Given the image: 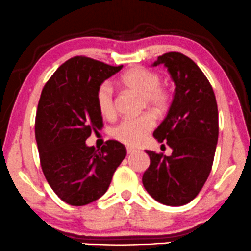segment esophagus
Wrapping results in <instances>:
<instances>
[{
    "mask_svg": "<svg viewBox=\"0 0 251 251\" xmlns=\"http://www.w3.org/2000/svg\"><path fill=\"white\" fill-rule=\"evenodd\" d=\"M135 151H136V149L130 148V147H128V148H126V152H128V154H134Z\"/></svg>",
    "mask_w": 251,
    "mask_h": 251,
    "instance_id": "34e87169",
    "label": "esophagus"
}]
</instances>
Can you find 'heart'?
<instances>
[{"mask_svg":"<svg viewBox=\"0 0 251 251\" xmlns=\"http://www.w3.org/2000/svg\"><path fill=\"white\" fill-rule=\"evenodd\" d=\"M162 79L158 74L144 68H134L120 77V84L126 89L142 96L143 108L148 107L155 114L167 110L170 103V94L161 87ZM96 104L103 117L111 119L116 113L113 89L108 82L97 88ZM155 126V117L151 114H144L137 119L123 120L111 131L115 140L130 147L143 143L151 129Z\"/></svg>","mask_w":251,"mask_h":251,"instance_id":"1","label":"heart"}]
</instances>
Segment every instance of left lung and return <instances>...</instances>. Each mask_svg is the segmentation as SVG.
Instances as JSON below:
<instances>
[{
    "label": "left lung",
    "instance_id": "left-lung-1",
    "mask_svg": "<svg viewBox=\"0 0 251 251\" xmlns=\"http://www.w3.org/2000/svg\"><path fill=\"white\" fill-rule=\"evenodd\" d=\"M163 64L175 83L166 119L154 131L166 141L170 156L146 150L150 166L142 182L156 201L172 207L189 203L207 181L219 138V111L213 87L197 64L181 52L158 56L152 66Z\"/></svg>",
    "mask_w": 251,
    "mask_h": 251
}]
</instances>
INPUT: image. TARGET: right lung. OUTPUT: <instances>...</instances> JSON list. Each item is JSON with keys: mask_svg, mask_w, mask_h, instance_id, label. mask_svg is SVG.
<instances>
[{"mask_svg": "<svg viewBox=\"0 0 251 251\" xmlns=\"http://www.w3.org/2000/svg\"><path fill=\"white\" fill-rule=\"evenodd\" d=\"M123 66L75 56L54 73L38 101L35 137L42 172L51 189L70 205H85L104 195L126 147L109 140L101 150L88 147L91 131L103 126L96 91Z\"/></svg>", "mask_w": 251, "mask_h": 251, "instance_id": "obj_1", "label": "right lung"}]
</instances>
